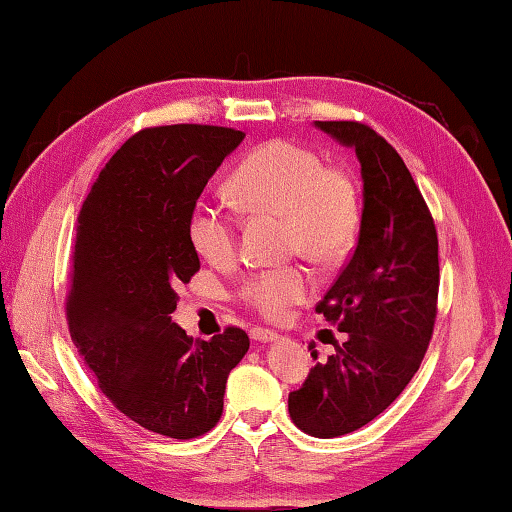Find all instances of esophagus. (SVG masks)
I'll use <instances>...</instances> for the list:
<instances>
[{
  "label": "esophagus",
  "instance_id": "obj_1",
  "mask_svg": "<svg viewBox=\"0 0 512 512\" xmlns=\"http://www.w3.org/2000/svg\"><path fill=\"white\" fill-rule=\"evenodd\" d=\"M250 339L255 343H275L280 341V334H275L271 329H264V327H253L250 329Z\"/></svg>",
  "mask_w": 512,
  "mask_h": 512
}]
</instances>
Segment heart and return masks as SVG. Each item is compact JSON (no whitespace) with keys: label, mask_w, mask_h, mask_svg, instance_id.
I'll return each mask as SVG.
<instances>
[{"label":"heart","mask_w":512,"mask_h":512,"mask_svg":"<svg viewBox=\"0 0 512 512\" xmlns=\"http://www.w3.org/2000/svg\"><path fill=\"white\" fill-rule=\"evenodd\" d=\"M230 192L250 214L282 216L291 253L320 264L341 259L359 228V201L352 180L307 146L273 140L250 151L230 178ZM189 244L210 264L237 257V225L210 203H196L187 219ZM300 266H282L248 277L239 296L259 314L280 320L309 293Z\"/></svg>","instance_id":"heart-1"}]
</instances>
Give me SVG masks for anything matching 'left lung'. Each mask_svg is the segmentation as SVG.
Listing matches in <instances>:
<instances>
[{"instance_id":"8db88e82","label":"left lung","mask_w":512,"mask_h":512,"mask_svg":"<svg viewBox=\"0 0 512 512\" xmlns=\"http://www.w3.org/2000/svg\"><path fill=\"white\" fill-rule=\"evenodd\" d=\"M316 128L357 153L363 210L357 248L316 307L348 336L289 395V413L309 436L336 438L375 420L418 372L436 320L438 235L411 171L384 137L359 121Z\"/></svg>"}]
</instances>
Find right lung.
Here are the masks:
<instances>
[{"instance_id":"right-lung-1","label":"right lung","mask_w":512,"mask_h":512,"mask_svg":"<svg viewBox=\"0 0 512 512\" xmlns=\"http://www.w3.org/2000/svg\"><path fill=\"white\" fill-rule=\"evenodd\" d=\"M244 137L221 126L146 128L112 155L79 214L69 334L108 400L160 436L210 431L250 348L239 327L194 341L171 323L176 287L201 268L189 212Z\"/></svg>"}]
</instances>
